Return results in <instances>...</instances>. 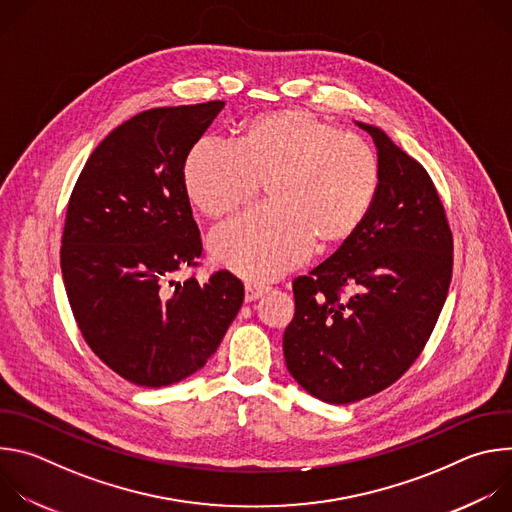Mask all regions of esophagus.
<instances>
[{"mask_svg": "<svg viewBox=\"0 0 512 512\" xmlns=\"http://www.w3.org/2000/svg\"><path fill=\"white\" fill-rule=\"evenodd\" d=\"M265 291H267L265 285L247 281V283H245V300H247V302H255V300H259V298L265 294Z\"/></svg>", "mask_w": 512, "mask_h": 512, "instance_id": "34e87169", "label": "esophagus"}]
</instances>
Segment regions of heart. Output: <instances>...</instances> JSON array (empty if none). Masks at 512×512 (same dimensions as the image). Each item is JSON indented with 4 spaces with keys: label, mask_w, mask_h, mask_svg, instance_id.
<instances>
[{
    "label": "heart",
    "mask_w": 512,
    "mask_h": 512,
    "mask_svg": "<svg viewBox=\"0 0 512 512\" xmlns=\"http://www.w3.org/2000/svg\"><path fill=\"white\" fill-rule=\"evenodd\" d=\"M190 202L212 221L247 206L267 186L269 208L210 237V253L249 279H273L300 265L312 245L332 251L367 221L381 188L371 145L306 109L247 119L235 148L202 139L184 160Z\"/></svg>",
    "instance_id": "1"
}]
</instances>
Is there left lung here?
Instances as JSON below:
<instances>
[{
  "label": "left lung",
  "instance_id": "left-lung-1",
  "mask_svg": "<svg viewBox=\"0 0 512 512\" xmlns=\"http://www.w3.org/2000/svg\"><path fill=\"white\" fill-rule=\"evenodd\" d=\"M375 206L356 235L294 279L283 332L287 371L310 395L346 405L381 393L417 360L448 298L454 237L425 168L379 127Z\"/></svg>",
  "mask_w": 512,
  "mask_h": 512
}]
</instances>
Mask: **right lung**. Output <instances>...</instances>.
Listing matches in <instances>:
<instances>
[{
	"label": "right lung",
	"mask_w": 512,
	"mask_h": 512,
	"mask_svg": "<svg viewBox=\"0 0 512 512\" xmlns=\"http://www.w3.org/2000/svg\"><path fill=\"white\" fill-rule=\"evenodd\" d=\"M225 101L148 109L115 127L72 188L60 267L91 350L125 381L168 387L214 354L245 289L231 271L206 283L184 160Z\"/></svg>",
	"instance_id": "add662e5"
}]
</instances>
